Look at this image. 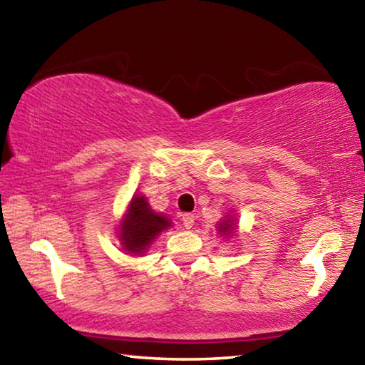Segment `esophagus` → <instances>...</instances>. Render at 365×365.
<instances>
[{"label": "esophagus", "instance_id": "1", "mask_svg": "<svg viewBox=\"0 0 365 365\" xmlns=\"http://www.w3.org/2000/svg\"><path fill=\"white\" fill-rule=\"evenodd\" d=\"M182 222H183V227L188 228V230H190V228L195 225V215L193 214H183Z\"/></svg>", "mask_w": 365, "mask_h": 365}]
</instances>
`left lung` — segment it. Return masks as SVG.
I'll return each instance as SVG.
<instances>
[{"label": "left lung", "instance_id": "obj_1", "mask_svg": "<svg viewBox=\"0 0 365 365\" xmlns=\"http://www.w3.org/2000/svg\"><path fill=\"white\" fill-rule=\"evenodd\" d=\"M235 228H237V225H235L233 217H227L225 220L220 222L217 230H219L220 237H230V235H233Z\"/></svg>", "mask_w": 365, "mask_h": 365}]
</instances>
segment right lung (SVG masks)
I'll return each instance as SVG.
<instances>
[{"label":"right lung","mask_w":365,"mask_h":365,"mask_svg":"<svg viewBox=\"0 0 365 365\" xmlns=\"http://www.w3.org/2000/svg\"><path fill=\"white\" fill-rule=\"evenodd\" d=\"M172 222L163 214L154 212L146 197L135 195L119 228L122 250L128 255H143L160 232L168 230Z\"/></svg>","instance_id":"1"}]
</instances>
